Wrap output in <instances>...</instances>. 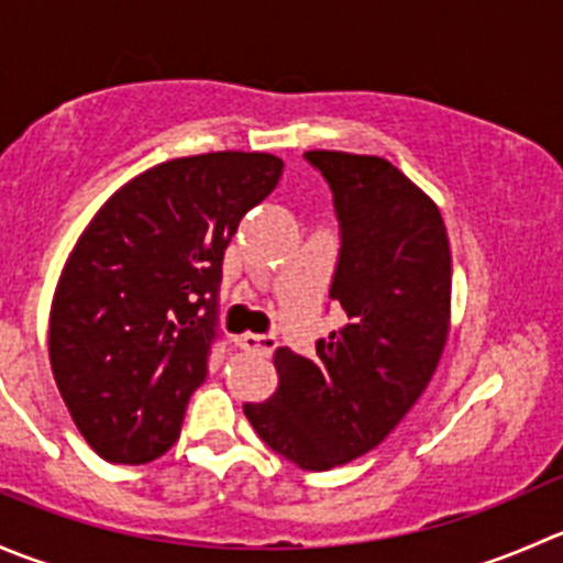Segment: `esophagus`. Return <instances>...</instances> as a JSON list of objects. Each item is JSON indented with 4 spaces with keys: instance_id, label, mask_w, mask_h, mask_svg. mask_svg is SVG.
<instances>
[{
    "instance_id": "34e87169",
    "label": "esophagus",
    "mask_w": 563,
    "mask_h": 563,
    "mask_svg": "<svg viewBox=\"0 0 563 563\" xmlns=\"http://www.w3.org/2000/svg\"><path fill=\"white\" fill-rule=\"evenodd\" d=\"M236 343H240V349L253 351V354H261V356H269L272 351L277 349V338H275V334L245 332V334H240V338H236Z\"/></svg>"
}]
</instances>
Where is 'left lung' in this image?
I'll list each match as a JSON object with an SVG mask.
<instances>
[{
    "mask_svg": "<svg viewBox=\"0 0 563 563\" xmlns=\"http://www.w3.org/2000/svg\"><path fill=\"white\" fill-rule=\"evenodd\" d=\"M327 179L340 250L329 297L345 327L313 360L275 351L280 387L245 402L258 439L327 471L382 444L428 387L450 332L452 255L439 207L384 157L305 152Z\"/></svg>",
    "mask_w": 563,
    "mask_h": 563,
    "instance_id": "1",
    "label": "left lung"
}]
</instances>
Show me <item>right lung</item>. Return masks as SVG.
I'll list each match as a JSON object with an SVG mask.
<instances>
[{"instance_id":"obj_1","label":"right lung","mask_w":563,"mask_h":563,"mask_svg":"<svg viewBox=\"0 0 563 563\" xmlns=\"http://www.w3.org/2000/svg\"><path fill=\"white\" fill-rule=\"evenodd\" d=\"M280 174L266 152L161 163L119 187L73 247L51 305V371L108 463H150L179 439L220 340L225 247Z\"/></svg>"}]
</instances>
